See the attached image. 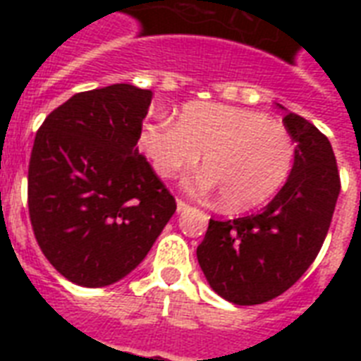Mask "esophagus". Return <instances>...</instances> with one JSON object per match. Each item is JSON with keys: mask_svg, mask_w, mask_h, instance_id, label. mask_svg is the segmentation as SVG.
<instances>
[{"mask_svg": "<svg viewBox=\"0 0 361 361\" xmlns=\"http://www.w3.org/2000/svg\"><path fill=\"white\" fill-rule=\"evenodd\" d=\"M189 208H191V206H189L187 202H183V200H178V202H176V209H178V214H183V212H187Z\"/></svg>", "mask_w": 361, "mask_h": 361, "instance_id": "esophagus-1", "label": "esophagus"}]
</instances>
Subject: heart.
Returning <instances> with one entry per match:
<instances>
[{
    "label": "heart",
    "mask_w": 361,
    "mask_h": 361,
    "mask_svg": "<svg viewBox=\"0 0 361 361\" xmlns=\"http://www.w3.org/2000/svg\"><path fill=\"white\" fill-rule=\"evenodd\" d=\"M140 147L155 174L169 180L202 169L189 180L198 192L219 189L223 208L245 212L262 206L279 191L294 164L288 130L257 110L221 103H189L178 121H149L140 130Z\"/></svg>",
    "instance_id": "1"
}]
</instances>
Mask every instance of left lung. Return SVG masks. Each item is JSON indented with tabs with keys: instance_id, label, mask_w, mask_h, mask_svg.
I'll return each instance as SVG.
<instances>
[{
	"instance_id": "8db88e82",
	"label": "left lung",
	"mask_w": 361,
	"mask_h": 361,
	"mask_svg": "<svg viewBox=\"0 0 361 361\" xmlns=\"http://www.w3.org/2000/svg\"><path fill=\"white\" fill-rule=\"evenodd\" d=\"M283 123L296 142L285 185L260 214L209 219L197 249L209 286L234 305L269 302L307 271L324 243L341 191L330 140L288 110Z\"/></svg>"
}]
</instances>
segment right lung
<instances>
[{"mask_svg":"<svg viewBox=\"0 0 361 361\" xmlns=\"http://www.w3.org/2000/svg\"><path fill=\"white\" fill-rule=\"evenodd\" d=\"M152 97L133 84L76 93L37 130L31 226L48 262L75 285L123 279L174 215V197L136 147Z\"/></svg>","mask_w":361,"mask_h":361,"instance_id":"1","label":"right lung"}]
</instances>
